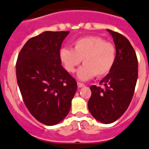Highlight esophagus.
<instances>
[{"label": "esophagus", "mask_w": 149, "mask_h": 149, "mask_svg": "<svg viewBox=\"0 0 149 149\" xmlns=\"http://www.w3.org/2000/svg\"><path fill=\"white\" fill-rule=\"evenodd\" d=\"M77 86H78L79 88H82V87H84L85 84H83V83H82V82H77Z\"/></svg>", "instance_id": "1"}]
</instances>
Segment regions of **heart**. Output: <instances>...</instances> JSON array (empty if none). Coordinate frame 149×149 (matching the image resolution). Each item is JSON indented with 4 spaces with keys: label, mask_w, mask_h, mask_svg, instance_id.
<instances>
[{
    "label": "heart",
    "mask_w": 149,
    "mask_h": 149,
    "mask_svg": "<svg viewBox=\"0 0 149 149\" xmlns=\"http://www.w3.org/2000/svg\"><path fill=\"white\" fill-rule=\"evenodd\" d=\"M73 48L63 47L60 59L66 70L74 72L83 59L84 65L78 71L80 80L94 77H104L109 73L116 61V47L98 36H88L75 41Z\"/></svg>",
    "instance_id": "obj_1"
}]
</instances>
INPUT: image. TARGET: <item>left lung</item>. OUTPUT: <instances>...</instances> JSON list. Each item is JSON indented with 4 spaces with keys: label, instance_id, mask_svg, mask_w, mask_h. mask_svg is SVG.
I'll use <instances>...</instances> for the list:
<instances>
[{
    "label": "left lung",
    "instance_id": "1",
    "mask_svg": "<svg viewBox=\"0 0 149 149\" xmlns=\"http://www.w3.org/2000/svg\"><path fill=\"white\" fill-rule=\"evenodd\" d=\"M116 47V61L110 72L100 82V86H91L92 95L88 111L97 120L111 123L127 110L134 94L138 78V60L134 48L125 36L107 29Z\"/></svg>",
    "mask_w": 149,
    "mask_h": 149
}]
</instances>
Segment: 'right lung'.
I'll list each match as a JSON object with an SVG mask.
<instances>
[{
	"label": "right lung",
	"mask_w": 149,
	"mask_h": 149,
	"mask_svg": "<svg viewBox=\"0 0 149 149\" xmlns=\"http://www.w3.org/2000/svg\"><path fill=\"white\" fill-rule=\"evenodd\" d=\"M70 33L47 31L29 39L19 54L17 79L31 114L47 126L63 120L70 110L77 81L61 65V44Z\"/></svg>",
	"instance_id": "add662e5"
}]
</instances>
